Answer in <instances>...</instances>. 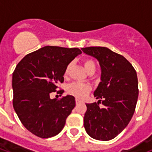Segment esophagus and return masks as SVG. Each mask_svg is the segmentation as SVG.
I'll return each instance as SVG.
<instances>
[{"label": "esophagus", "instance_id": "obj_1", "mask_svg": "<svg viewBox=\"0 0 152 152\" xmlns=\"http://www.w3.org/2000/svg\"><path fill=\"white\" fill-rule=\"evenodd\" d=\"M76 104H79V103H80L81 101L80 99H76Z\"/></svg>", "mask_w": 152, "mask_h": 152}]
</instances>
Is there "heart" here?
I'll list each match as a JSON object with an SVG mask.
<instances>
[{"label": "heart", "mask_w": 152, "mask_h": 152, "mask_svg": "<svg viewBox=\"0 0 152 152\" xmlns=\"http://www.w3.org/2000/svg\"><path fill=\"white\" fill-rule=\"evenodd\" d=\"M72 64H69L65 69V74L69 73ZM84 68L88 73H94L96 70V64L91 59H87L84 61ZM91 87L87 83L73 82L67 87V91L70 95H73L78 99H83L90 92Z\"/></svg>", "instance_id": "b5f03b06"}]
</instances>
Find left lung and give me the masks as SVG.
Segmentation results:
<instances>
[{
    "label": "left lung",
    "mask_w": 152,
    "mask_h": 152,
    "mask_svg": "<svg viewBox=\"0 0 152 152\" xmlns=\"http://www.w3.org/2000/svg\"><path fill=\"white\" fill-rule=\"evenodd\" d=\"M99 61L101 82L94 92L98 102L86 104L85 130L98 140H110L122 132L132 118L139 95L137 72L126 58L110 49H81ZM102 102L104 106L99 107Z\"/></svg>",
    "instance_id": "obj_1"
}]
</instances>
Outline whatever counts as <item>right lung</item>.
<instances>
[{"label": "right lung", "mask_w": 152, "mask_h": 152, "mask_svg": "<svg viewBox=\"0 0 152 152\" xmlns=\"http://www.w3.org/2000/svg\"><path fill=\"white\" fill-rule=\"evenodd\" d=\"M82 53L78 48L44 46L26 55L12 74L13 107L26 129L37 137H54L64 128L76 106L75 98L67 95L51 99L64 82L65 69ZM60 90L57 93H61Z\"/></svg>", "instance_id": "1"}]
</instances>
